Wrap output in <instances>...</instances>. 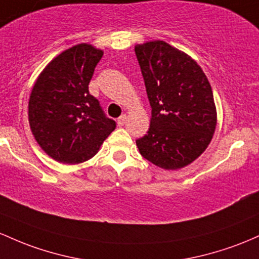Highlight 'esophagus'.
<instances>
[{
    "label": "esophagus",
    "instance_id": "1",
    "mask_svg": "<svg viewBox=\"0 0 259 259\" xmlns=\"http://www.w3.org/2000/svg\"><path fill=\"white\" fill-rule=\"evenodd\" d=\"M126 118H127L126 115L120 116V117H118V120H117V124H118V126H120V127L123 126V124L126 123Z\"/></svg>",
    "mask_w": 259,
    "mask_h": 259
}]
</instances>
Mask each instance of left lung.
Here are the masks:
<instances>
[{
    "label": "left lung",
    "instance_id": "1",
    "mask_svg": "<svg viewBox=\"0 0 259 259\" xmlns=\"http://www.w3.org/2000/svg\"><path fill=\"white\" fill-rule=\"evenodd\" d=\"M152 107L147 135L136 141L139 153L156 166L176 170L205 150L217 126L213 92L202 68L165 41L135 48Z\"/></svg>",
    "mask_w": 259,
    "mask_h": 259
}]
</instances>
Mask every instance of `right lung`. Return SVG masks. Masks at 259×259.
I'll use <instances>...</instances> for the list:
<instances>
[{
    "label": "right lung",
    "instance_id": "obj_1",
    "mask_svg": "<svg viewBox=\"0 0 259 259\" xmlns=\"http://www.w3.org/2000/svg\"><path fill=\"white\" fill-rule=\"evenodd\" d=\"M103 54L88 44L75 45L55 57L34 84L29 123L37 144L55 160H89L116 128V122L89 93Z\"/></svg>",
    "mask_w": 259,
    "mask_h": 259
}]
</instances>
